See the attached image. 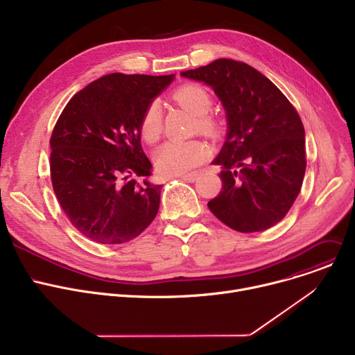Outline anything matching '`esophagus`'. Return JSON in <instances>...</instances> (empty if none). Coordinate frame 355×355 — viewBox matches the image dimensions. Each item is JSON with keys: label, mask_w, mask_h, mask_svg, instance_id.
I'll use <instances>...</instances> for the list:
<instances>
[{"label": "esophagus", "mask_w": 355, "mask_h": 355, "mask_svg": "<svg viewBox=\"0 0 355 355\" xmlns=\"http://www.w3.org/2000/svg\"><path fill=\"white\" fill-rule=\"evenodd\" d=\"M197 177H198V174H197V173H190V174H184V175H181V178H182L184 181H187V182H194V181L197 180Z\"/></svg>", "instance_id": "esophagus-1"}]
</instances>
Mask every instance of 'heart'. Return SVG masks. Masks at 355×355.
Returning <instances> with one entry per match:
<instances>
[{"label": "heart", "instance_id": "heart-1", "mask_svg": "<svg viewBox=\"0 0 355 355\" xmlns=\"http://www.w3.org/2000/svg\"><path fill=\"white\" fill-rule=\"evenodd\" d=\"M173 98L197 115L196 130L205 135H216L220 124L208 111L212 107L209 92L198 84H185L173 92ZM162 132V110L158 101H151L139 120V134L148 144L158 141ZM209 148L200 139L167 141L154 153L155 168L162 175H180L207 159Z\"/></svg>", "mask_w": 355, "mask_h": 355}]
</instances>
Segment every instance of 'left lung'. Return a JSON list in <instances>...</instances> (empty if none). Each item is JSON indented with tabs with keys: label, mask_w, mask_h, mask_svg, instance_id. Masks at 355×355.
I'll return each instance as SVG.
<instances>
[{
	"label": "left lung",
	"mask_w": 355,
	"mask_h": 355,
	"mask_svg": "<svg viewBox=\"0 0 355 355\" xmlns=\"http://www.w3.org/2000/svg\"><path fill=\"white\" fill-rule=\"evenodd\" d=\"M212 87L228 123L220 194L208 202L220 221L240 232L264 231L287 216L305 174V132L294 105L251 65L220 58L182 71Z\"/></svg>",
	"instance_id": "obj_1"
}]
</instances>
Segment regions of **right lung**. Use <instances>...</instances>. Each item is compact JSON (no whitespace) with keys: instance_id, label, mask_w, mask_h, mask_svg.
<instances>
[{"instance_id":"obj_1","label":"right lung","mask_w":355,"mask_h":355,"mask_svg":"<svg viewBox=\"0 0 355 355\" xmlns=\"http://www.w3.org/2000/svg\"><path fill=\"white\" fill-rule=\"evenodd\" d=\"M173 76L107 74L68 101L53 130L51 182L65 216L98 244L134 240L155 218L161 185L141 147L139 120Z\"/></svg>"}]
</instances>
